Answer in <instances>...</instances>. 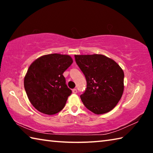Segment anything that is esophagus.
I'll use <instances>...</instances> for the list:
<instances>
[{
    "instance_id": "34e87169",
    "label": "esophagus",
    "mask_w": 153,
    "mask_h": 153,
    "mask_svg": "<svg viewBox=\"0 0 153 153\" xmlns=\"http://www.w3.org/2000/svg\"><path fill=\"white\" fill-rule=\"evenodd\" d=\"M72 92H73V93H74V94H76V93L77 92V89H76V88L73 89V90H72Z\"/></svg>"
}]
</instances>
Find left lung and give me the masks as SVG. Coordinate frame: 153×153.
<instances>
[{
    "instance_id": "left-lung-1",
    "label": "left lung",
    "mask_w": 153,
    "mask_h": 153,
    "mask_svg": "<svg viewBox=\"0 0 153 153\" xmlns=\"http://www.w3.org/2000/svg\"><path fill=\"white\" fill-rule=\"evenodd\" d=\"M75 59L86 79V89L80 96L85 107L97 115L109 112L122 97L123 69L102 55H76Z\"/></svg>"
}]
</instances>
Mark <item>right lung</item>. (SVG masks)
Listing matches in <instances>:
<instances>
[{
  "instance_id": "add662e5",
  "label": "right lung",
  "mask_w": 153,
  "mask_h": 153,
  "mask_svg": "<svg viewBox=\"0 0 153 153\" xmlns=\"http://www.w3.org/2000/svg\"><path fill=\"white\" fill-rule=\"evenodd\" d=\"M73 63L69 55L49 54L30 65L24 77L28 99L40 112L54 115L64 108L71 90L63 74Z\"/></svg>"
}]
</instances>
